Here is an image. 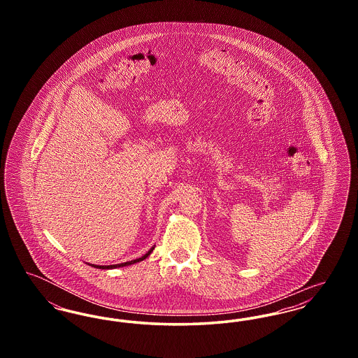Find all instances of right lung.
Returning a JSON list of instances; mask_svg holds the SVG:
<instances>
[{
  "label": "right lung",
  "mask_w": 358,
  "mask_h": 358,
  "mask_svg": "<svg viewBox=\"0 0 358 358\" xmlns=\"http://www.w3.org/2000/svg\"><path fill=\"white\" fill-rule=\"evenodd\" d=\"M155 247V245H154ZM154 247H152L145 255L142 256V257H138L136 260H131V262H126V263H120V264H111V266H96V264H90V266H92V267H95V268H101V270H111V268H118V267H124V266H130V264H134V263H138V262H141V260H143V259H146L148 256L150 255L152 252H153Z\"/></svg>",
  "instance_id": "obj_1"
}]
</instances>
